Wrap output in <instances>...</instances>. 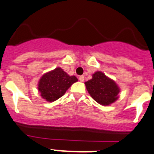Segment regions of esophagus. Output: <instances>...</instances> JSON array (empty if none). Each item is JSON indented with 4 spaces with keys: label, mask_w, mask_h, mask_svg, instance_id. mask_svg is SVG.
<instances>
[{
    "label": "esophagus",
    "mask_w": 154,
    "mask_h": 154,
    "mask_svg": "<svg viewBox=\"0 0 154 154\" xmlns=\"http://www.w3.org/2000/svg\"><path fill=\"white\" fill-rule=\"evenodd\" d=\"M78 79L81 82H83V81H85V77H84V76H79Z\"/></svg>",
    "instance_id": "esophagus-1"
}]
</instances>
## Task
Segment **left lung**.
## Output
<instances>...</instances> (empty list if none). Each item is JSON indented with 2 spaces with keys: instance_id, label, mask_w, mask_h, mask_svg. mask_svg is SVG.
I'll list each match as a JSON object with an SVG mask.
<instances>
[{
  "instance_id": "1",
  "label": "left lung",
  "mask_w": 154,
  "mask_h": 154,
  "mask_svg": "<svg viewBox=\"0 0 154 154\" xmlns=\"http://www.w3.org/2000/svg\"><path fill=\"white\" fill-rule=\"evenodd\" d=\"M85 85L92 98L103 106L112 105L119 97V87L114 80L107 77L101 71L93 73L92 78Z\"/></svg>"
}]
</instances>
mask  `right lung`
Masks as SVG:
<instances>
[{"label": "right lung", "mask_w": 154, "mask_h": 154, "mask_svg": "<svg viewBox=\"0 0 154 154\" xmlns=\"http://www.w3.org/2000/svg\"><path fill=\"white\" fill-rule=\"evenodd\" d=\"M77 81L75 76H69L62 68L57 67L41 77L38 82V90L44 100L53 102L62 97Z\"/></svg>", "instance_id": "add662e5"}]
</instances>
